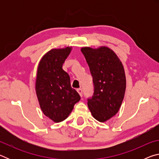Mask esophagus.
<instances>
[{"instance_id":"34e87169","label":"esophagus","mask_w":159,"mask_h":159,"mask_svg":"<svg viewBox=\"0 0 159 159\" xmlns=\"http://www.w3.org/2000/svg\"><path fill=\"white\" fill-rule=\"evenodd\" d=\"M77 92L79 93V94L80 97L83 96V90H82L81 88H79V89H77Z\"/></svg>"}]
</instances>
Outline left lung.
Returning a JSON list of instances; mask_svg holds the SVG:
<instances>
[{
    "instance_id": "8db88e82",
    "label": "left lung",
    "mask_w": 159,
    "mask_h": 159,
    "mask_svg": "<svg viewBox=\"0 0 159 159\" xmlns=\"http://www.w3.org/2000/svg\"><path fill=\"white\" fill-rule=\"evenodd\" d=\"M81 52L89 66L94 94L88 99L93 116L105 122L117 114L124 98L126 79L123 65L114 51L107 46L83 47Z\"/></svg>"
}]
</instances>
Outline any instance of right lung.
I'll return each mask as SVG.
<instances>
[{
  "label": "right lung",
  "mask_w": 159,
  "mask_h": 159,
  "mask_svg": "<svg viewBox=\"0 0 159 159\" xmlns=\"http://www.w3.org/2000/svg\"><path fill=\"white\" fill-rule=\"evenodd\" d=\"M71 50L69 46L53 48L43 56L37 69L35 89L40 107L55 123L65 120L80 99L71 88L69 74L62 69Z\"/></svg>",
  "instance_id": "1"
}]
</instances>
